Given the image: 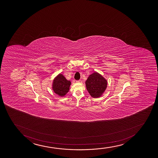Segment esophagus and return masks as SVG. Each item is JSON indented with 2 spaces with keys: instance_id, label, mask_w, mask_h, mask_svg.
<instances>
[{
  "instance_id": "obj_1",
  "label": "esophagus",
  "mask_w": 158,
  "mask_h": 158,
  "mask_svg": "<svg viewBox=\"0 0 158 158\" xmlns=\"http://www.w3.org/2000/svg\"><path fill=\"white\" fill-rule=\"evenodd\" d=\"M76 82L77 83H81L82 81L81 80H78V81H76Z\"/></svg>"
}]
</instances>
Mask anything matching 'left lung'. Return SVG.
Returning a JSON list of instances; mask_svg holds the SVG:
<instances>
[{
  "mask_svg": "<svg viewBox=\"0 0 158 158\" xmlns=\"http://www.w3.org/2000/svg\"><path fill=\"white\" fill-rule=\"evenodd\" d=\"M85 84L89 94L95 98L101 96L107 87L106 81L98 73H94L89 75Z\"/></svg>",
  "mask_w": 158,
  "mask_h": 158,
  "instance_id": "left-lung-1",
  "label": "left lung"
}]
</instances>
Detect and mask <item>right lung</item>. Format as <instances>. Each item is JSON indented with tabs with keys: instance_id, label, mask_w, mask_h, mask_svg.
<instances>
[{
	"instance_id": "obj_1",
	"label": "right lung",
	"mask_w": 158,
	"mask_h": 158,
	"mask_svg": "<svg viewBox=\"0 0 158 158\" xmlns=\"http://www.w3.org/2000/svg\"><path fill=\"white\" fill-rule=\"evenodd\" d=\"M71 82L60 74L53 82V89L54 92L60 96H64L69 91Z\"/></svg>"
}]
</instances>
